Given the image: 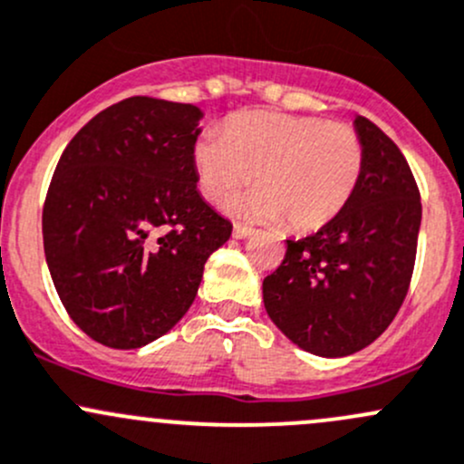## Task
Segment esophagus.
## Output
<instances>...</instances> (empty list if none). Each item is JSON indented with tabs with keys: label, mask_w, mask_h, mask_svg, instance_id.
I'll list each match as a JSON object with an SVG mask.
<instances>
[{
	"label": "esophagus",
	"mask_w": 464,
	"mask_h": 464,
	"mask_svg": "<svg viewBox=\"0 0 464 464\" xmlns=\"http://www.w3.org/2000/svg\"><path fill=\"white\" fill-rule=\"evenodd\" d=\"M253 233V228L245 227V224H236L233 227V237H237V240H245V237H248Z\"/></svg>",
	"instance_id": "esophagus-1"
}]
</instances>
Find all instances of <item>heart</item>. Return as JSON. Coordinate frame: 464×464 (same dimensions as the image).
Wrapping results in <instances>:
<instances>
[{"label": "heart", "instance_id": "b5f03b06", "mask_svg": "<svg viewBox=\"0 0 464 464\" xmlns=\"http://www.w3.org/2000/svg\"><path fill=\"white\" fill-rule=\"evenodd\" d=\"M199 193L222 202L256 173L260 187L233 202L257 219L285 218L294 231H315L347 208L364 173V144L349 124L266 111L228 117L193 144Z\"/></svg>", "mask_w": 464, "mask_h": 464}]
</instances>
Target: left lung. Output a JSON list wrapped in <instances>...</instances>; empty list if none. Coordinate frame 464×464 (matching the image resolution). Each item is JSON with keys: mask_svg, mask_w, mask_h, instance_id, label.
Here are the masks:
<instances>
[{"mask_svg": "<svg viewBox=\"0 0 464 464\" xmlns=\"http://www.w3.org/2000/svg\"><path fill=\"white\" fill-rule=\"evenodd\" d=\"M364 173L338 218L286 240L282 265L262 282L273 324L309 353L343 358L372 344L396 318L411 282L422 204L400 149L358 115Z\"/></svg>", "mask_w": 464, "mask_h": 464, "instance_id": "8db88e82", "label": "left lung"}]
</instances>
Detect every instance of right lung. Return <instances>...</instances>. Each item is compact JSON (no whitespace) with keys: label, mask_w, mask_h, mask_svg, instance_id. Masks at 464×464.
Segmentation results:
<instances>
[{"label":"right lung","mask_w":464,"mask_h":464,"mask_svg":"<svg viewBox=\"0 0 464 464\" xmlns=\"http://www.w3.org/2000/svg\"><path fill=\"white\" fill-rule=\"evenodd\" d=\"M202 111L129 97L68 142L42 213L44 253L72 322L111 349H140L173 329L231 222L198 191L193 144Z\"/></svg>","instance_id":"right-lung-1"}]
</instances>
